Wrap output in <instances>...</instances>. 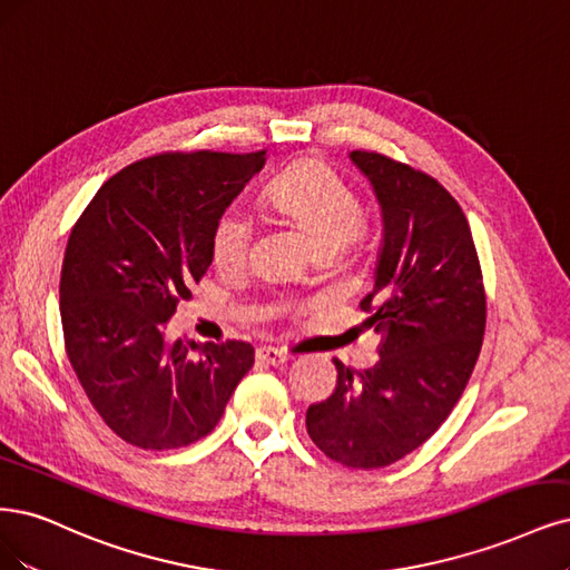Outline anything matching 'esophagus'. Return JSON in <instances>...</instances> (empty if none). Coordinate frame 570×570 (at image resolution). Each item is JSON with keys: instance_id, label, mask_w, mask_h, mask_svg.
Returning a JSON list of instances; mask_svg holds the SVG:
<instances>
[{"instance_id": "1", "label": "esophagus", "mask_w": 570, "mask_h": 570, "mask_svg": "<svg viewBox=\"0 0 570 570\" xmlns=\"http://www.w3.org/2000/svg\"><path fill=\"white\" fill-rule=\"evenodd\" d=\"M257 361L264 365H283L287 361V353L273 346H262L257 348Z\"/></svg>"}]
</instances>
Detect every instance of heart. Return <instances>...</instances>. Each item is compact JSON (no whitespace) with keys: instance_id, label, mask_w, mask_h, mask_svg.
Instances as JSON below:
<instances>
[{"instance_id":"obj_1","label":"heart","mask_w":570,"mask_h":570,"mask_svg":"<svg viewBox=\"0 0 570 570\" xmlns=\"http://www.w3.org/2000/svg\"><path fill=\"white\" fill-rule=\"evenodd\" d=\"M266 203L297 226L313 252L342 249L363 228V209L344 179L318 160L283 171L266 188ZM254 219L240 205H228L214 219L209 245L222 268H240L252 249Z\"/></svg>"}]
</instances>
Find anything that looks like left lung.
Instances as JSON below:
<instances>
[{"instance_id": "obj_1", "label": "left lung", "mask_w": 570, "mask_h": 570, "mask_svg": "<svg viewBox=\"0 0 570 570\" xmlns=\"http://www.w3.org/2000/svg\"><path fill=\"white\" fill-rule=\"evenodd\" d=\"M382 209L375 287L361 302L382 332L375 367L335 358L337 386L306 410V431L344 466L380 469L420 448L445 422L476 365L485 292L458 200L429 174L353 150Z\"/></svg>"}]
</instances>
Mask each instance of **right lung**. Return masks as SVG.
<instances>
[{"label":"right lung","mask_w":570,"mask_h":570,"mask_svg":"<svg viewBox=\"0 0 570 570\" xmlns=\"http://www.w3.org/2000/svg\"><path fill=\"white\" fill-rule=\"evenodd\" d=\"M264 163L266 150L153 155L110 176L70 233L58 289L68 361L136 448L205 439L254 363L247 342H171L165 330L214 259V219Z\"/></svg>","instance_id":"right-lung-1"}]
</instances>
